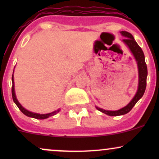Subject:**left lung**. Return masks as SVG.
<instances>
[{
	"label": "left lung",
	"mask_w": 159,
	"mask_h": 159,
	"mask_svg": "<svg viewBox=\"0 0 159 159\" xmlns=\"http://www.w3.org/2000/svg\"><path fill=\"white\" fill-rule=\"evenodd\" d=\"M121 34L125 36V39L123 41L129 46V49L133 54V55L135 57L137 62H138V73H139V83H138V92L132 98V101L130 102L125 107L120 109L118 111H106L104 109L99 108L96 107V108L104 114L108 115V116H120V115H123L129 113V111L132 109V107L135 105L138 102V100L140 99L142 96H143L144 92H145L146 87H147V66L145 62V57H144V54L142 49L138 45L137 42L134 40V37L130 33L127 31H121Z\"/></svg>",
	"instance_id": "left-lung-1"
}]
</instances>
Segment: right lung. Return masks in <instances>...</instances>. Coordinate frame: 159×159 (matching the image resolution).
I'll list each match as a JSON object with an SVG mask.
<instances>
[{
    "label": "right lung",
    "instance_id": "add662e5",
    "mask_svg": "<svg viewBox=\"0 0 159 159\" xmlns=\"http://www.w3.org/2000/svg\"><path fill=\"white\" fill-rule=\"evenodd\" d=\"M14 79H13V75L12 76V99H13V102L16 103V105H17L18 107L19 108V110L23 113L24 114L26 115V116H29V117H33L35 118V119H38V120H43V119H46V118H48L49 116H52L55 115L57 113L59 112L60 109H58L57 111H54L52 113H49V114H36V113H33L30 112V111L26 110L25 108L21 106V104H20L19 102H18L17 98H16V94H15V89H14Z\"/></svg>",
    "mask_w": 159,
    "mask_h": 159
}]
</instances>
